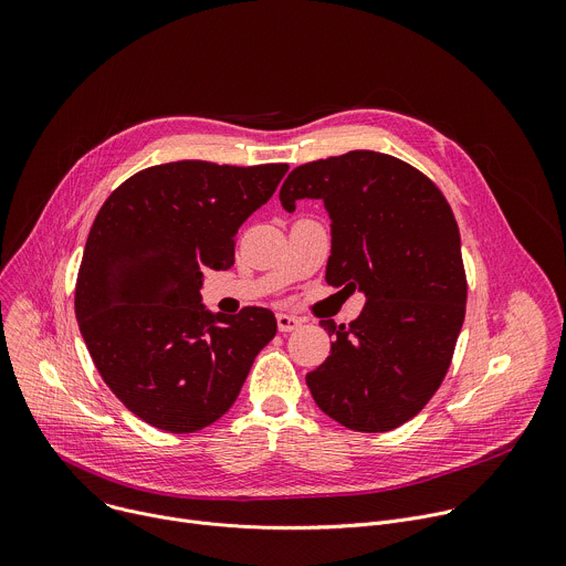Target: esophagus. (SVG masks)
Returning <instances> with one entry per match:
<instances>
[{"instance_id": "34e87169", "label": "esophagus", "mask_w": 566, "mask_h": 566, "mask_svg": "<svg viewBox=\"0 0 566 566\" xmlns=\"http://www.w3.org/2000/svg\"><path fill=\"white\" fill-rule=\"evenodd\" d=\"M300 325H302L300 317H295V315H291V313H277V329H280L282 334L295 332Z\"/></svg>"}]
</instances>
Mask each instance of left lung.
I'll list each match as a JSON object with an SVG mask.
<instances>
[{"mask_svg":"<svg viewBox=\"0 0 566 566\" xmlns=\"http://www.w3.org/2000/svg\"><path fill=\"white\" fill-rule=\"evenodd\" d=\"M322 199L332 219L327 284L363 291L358 319H319L329 358L306 374L315 406L358 432L417 417L448 374L465 315L461 237L441 190L371 149L311 160L282 190L284 210Z\"/></svg>","mask_w":566,"mask_h":566,"instance_id":"1","label":"left lung"}]
</instances>
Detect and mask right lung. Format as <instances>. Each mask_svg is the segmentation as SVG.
<instances>
[{"instance_id":"1","label":"right lung","mask_w":566,"mask_h":566,"mask_svg":"<svg viewBox=\"0 0 566 566\" xmlns=\"http://www.w3.org/2000/svg\"><path fill=\"white\" fill-rule=\"evenodd\" d=\"M286 170L175 160L129 177L96 214L75 282L77 327L107 387L145 423L175 434L214 423L273 340V311L210 313L199 289L203 269L234 264L239 226Z\"/></svg>"}]
</instances>
